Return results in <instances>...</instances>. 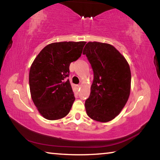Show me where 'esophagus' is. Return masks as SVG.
<instances>
[{
    "mask_svg": "<svg viewBox=\"0 0 160 160\" xmlns=\"http://www.w3.org/2000/svg\"><path fill=\"white\" fill-rule=\"evenodd\" d=\"M75 88H76L77 90H78V89L80 88V85H75Z\"/></svg>",
    "mask_w": 160,
    "mask_h": 160,
    "instance_id": "34e87169",
    "label": "esophagus"
}]
</instances>
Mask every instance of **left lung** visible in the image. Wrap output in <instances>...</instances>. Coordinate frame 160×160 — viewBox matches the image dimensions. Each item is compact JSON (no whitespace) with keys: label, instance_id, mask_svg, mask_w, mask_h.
<instances>
[{"label":"left lung","instance_id":"8db88e82","mask_svg":"<svg viewBox=\"0 0 160 160\" xmlns=\"http://www.w3.org/2000/svg\"><path fill=\"white\" fill-rule=\"evenodd\" d=\"M93 70L91 92L85 101L87 114L93 120L108 122L128 101L131 74L128 62L109 44L88 42L83 49Z\"/></svg>","mask_w":160,"mask_h":160}]
</instances>
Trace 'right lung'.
I'll list each match as a JSON object with an SVG mask.
<instances>
[{
    "label": "right lung",
    "instance_id": "1",
    "mask_svg": "<svg viewBox=\"0 0 160 160\" xmlns=\"http://www.w3.org/2000/svg\"><path fill=\"white\" fill-rule=\"evenodd\" d=\"M85 42H63L43 48L29 75L32 99L43 117L57 120L69 113L75 101L69 77L71 62L81 56Z\"/></svg>",
    "mask_w": 160,
    "mask_h": 160
}]
</instances>
